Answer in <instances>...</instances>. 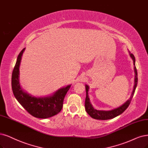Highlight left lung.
<instances>
[{
  "label": "left lung",
  "mask_w": 148,
  "mask_h": 148,
  "mask_svg": "<svg viewBox=\"0 0 148 148\" xmlns=\"http://www.w3.org/2000/svg\"><path fill=\"white\" fill-rule=\"evenodd\" d=\"M129 56L132 59L134 65V72H135V79H134V89L132 91V94H131L130 97L129 99L125 101L123 104L120 106L119 107L112 109L110 110H96L95 108L93 107L92 106L91 103L90 102V98L88 96V91H89V86L88 85H85V89H86V98H85V110L89 115L94 119H100V120H107V119H110L112 118H115L118 116L119 114L123 113L127 108L129 107L130 101L132 100L134 95L135 93V91L137 86L138 83V75H137V71H136L135 67V58L134 55L131 53L129 51Z\"/></svg>",
  "instance_id": "8db88e82"
}]
</instances>
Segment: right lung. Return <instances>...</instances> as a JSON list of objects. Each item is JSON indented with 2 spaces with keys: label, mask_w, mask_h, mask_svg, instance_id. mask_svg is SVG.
I'll return each mask as SVG.
<instances>
[{
  "label": "right lung",
  "mask_w": 148,
  "mask_h": 148,
  "mask_svg": "<svg viewBox=\"0 0 148 148\" xmlns=\"http://www.w3.org/2000/svg\"><path fill=\"white\" fill-rule=\"evenodd\" d=\"M25 49L19 53L13 71L12 86L14 96L20 104L34 117L42 119L52 117L61 111L64 96L71 85L62 87L50 95L41 97L33 96L22 88L19 82V68Z\"/></svg>",
  "instance_id": "1"
}]
</instances>
